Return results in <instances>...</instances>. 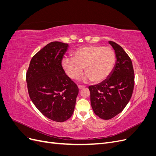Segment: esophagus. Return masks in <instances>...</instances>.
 <instances>
[{"label": "esophagus", "instance_id": "obj_1", "mask_svg": "<svg viewBox=\"0 0 156 156\" xmlns=\"http://www.w3.org/2000/svg\"><path fill=\"white\" fill-rule=\"evenodd\" d=\"M78 88H79V89H80V90H81V89H83V88H85V86H82V85H78Z\"/></svg>", "mask_w": 156, "mask_h": 156}]
</instances>
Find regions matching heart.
Listing matches in <instances>:
<instances>
[{"instance_id": "heart-1", "label": "heart", "mask_w": 156, "mask_h": 156, "mask_svg": "<svg viewBox=\"0 0 156 156\" xmlns=\"http://www.w3.org/2000/svg\"><path fill=\"white\" fill-rule=\"evenodd\" d=\"M116 61L115 51L108 46L87 45L75 49L72 58L63 60L62 66L68 76L79 78L84 72L85 79L101 83L106 79L114 68Z\"/></svg>"}]
</instances>
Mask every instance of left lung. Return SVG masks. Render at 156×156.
<instances>
[{
  "label": "left lung",
  "mask_w": 156,
  "mask_h": 156,
  "mask_svg": "<svg viewBox=\"0 0 156 156\" xmlns=\"http://www.w3.org/2000/svg\"><path fill=\"white\" fill-rule=\"evenodd\" d=\"M109 44L115 51V67L105 81L88 87L92 109L104 120L111 119L124 110L135 85L134 69L130 57L119 44L111 41Z\"/></svg>",
  "instance_id": "obj_1"
}]
</instances>
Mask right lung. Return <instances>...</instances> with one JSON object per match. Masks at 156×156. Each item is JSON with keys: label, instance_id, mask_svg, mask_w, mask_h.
Segmentation results:
<instances>
[{"label": "right lung", "instance_id": "right-lung-1", "mask_svg": "<svg viewBox=\"0 0 156 156\" xmlns=\"http://www.w3.org/2000/svg\"><path fill=\"white\" fill-rule=\"evenodd\" d=\"M68 44L53 41L33 56L26 81L30 100L49 119L62 122L73 115L79 88L62 66Z\"/></svg>", "mask_w": 156, "mask_h": 156}]
</instances>
